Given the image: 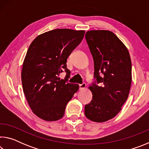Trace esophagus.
Instances as JSON below:
<instances>
[{
	"label": "esophagus",
	"mask_w": 149,
	"mask_h": 149,
	"mask_svg": "<svg viewBox=\"0 0 149 149\" xmlns=\"http://www.w3.org/2000/svg\"><path fill=\"white\" fill-rule=\"evenodd\" d=\"M86 87V84L85 83H83L82 84L79 85V90H83Z\"/></svg>",
	"instance_id": "esophagus-1"
}]
</instances>
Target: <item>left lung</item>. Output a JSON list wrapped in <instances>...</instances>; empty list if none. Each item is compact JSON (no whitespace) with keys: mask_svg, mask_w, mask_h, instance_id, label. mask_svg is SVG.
Returning a JSON list of instances; mask_svg holds the SVG:
<instances>
[{"mask_svg":"<svg viewBox=\"0 0 149 149\" xmlns=\"http://www.w3.org/2000/svg\"><path fill=\"white\" fill-rule=\"evenodd\" d=\"M85 39L94 61L95 81L89 87L93 99L85 106V114L93 122H104L118 114L129 95L131 58L124 44L112 31H89Z\"/></svg>","mask_w":149,"mask_h":149,"instance_id":"left-lung-1","label":"left lung"}]
</instances>
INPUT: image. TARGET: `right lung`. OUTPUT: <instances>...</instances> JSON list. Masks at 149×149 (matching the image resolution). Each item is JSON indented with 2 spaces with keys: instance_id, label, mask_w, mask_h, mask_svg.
<instances>
[{
  "instance_id": "1",
  "label": "right lung",
  "mask_w": 149,
  "mask_h": 149,
  "mask_svg": "<svg viewBox=\"0 0 149 149\" xmlns=\"http://www.w3.org/2000/svg\"><path fill=\"white\" fill-rule=\"evenodd\" d=\"M85 31L56 29L39 35L30 45L22 70L24 93L33 112L48 122L64 116L67 103L79 89L68 83L67 58L84 39ZM64 70L66 78L58 75Z\"/></svg>"
}]
</instances>
